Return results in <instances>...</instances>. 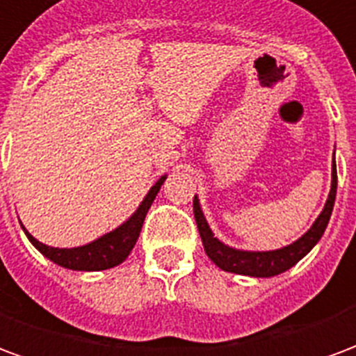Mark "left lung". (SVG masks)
Wrapping results in <instances>:
<instances>
[{
	"mask_svg": "<svg viewBox=\"0 0 356 356\" xmlns=\"http://www.w3.org/2000/svg\"><path fill=\"white\" fill-rule=\"evenodd\" d=\"M336 191H337V171H336V160L332 165V186H330L328 200L322 208L321 216L314 219L311 229L288 246L278 248V250H268V252H248V250H238L223 244L217 238L213 231L209 229L208 221L204 217V211L200 208V200L198 196H194V219L198 225V232H200L202 244L204 250L211 261L216 263L217 267L223 268L227 273H236V275L254 276V278H270L291 268L298 261H301L314 246L316 242L322 238V234L328 227L330 216L334 209V202H336Z\"/></svg>",
	"mask_w": 356,
	"mask_h": 356,
	"instance_id": "1",
	"label": "left lung"
}]
</instances>
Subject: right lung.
<instances>
[{
	"instance_id": "obj_1",
	"label": "right lung",
	"mask_w": 356,
	"mask_h": 356,
	"mask_svg": "<svg viewBox=\"0 0 356 356\" xmlns=\"http://www.w3.org/2000/svg\"><path fill=\"white\" fill-rule=\"evenodd\" d=\"M168 175H162V177L156 181L154 185L150 186V191L147 193V196L143 198V202L139 204V208L133 211V216L124 221V223L116 227L114 231L102 234L101 238L93 240L89 244H83V246L78 248H53L43 244L38 238H34L30 232L26 231L24 225L22 231L28 236V240L32 242V246L43 254L49 261L57 263L60 267L72 268V270H106V268H112L124 263L127 259V255L131 254L135 242L139 238L140 229H143V223H145V217H147V211L152 206L156 194L160 193V186L163 185Z\"/></svg>"
}]
</instances>
